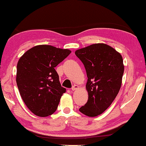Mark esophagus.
<instances>
[{
  "mask_svg": "<svg viewBox=\"0 0 146 146\" xmlns=\"http://www.w3.org/2000/svg\"><path fill=\"white\" fill-rule=\"evenodd\" d=\"M78 88V86L77 85H74L72 87V88H71V90H72V91H75V90H77Z\"/></svg>",
  "mask_w": 146,
  "mask_h": 146,
  "instance_id": "esophagus-1",
  "label": "esophagus"
}]
</instances>
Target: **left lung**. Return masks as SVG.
I'll return each instance as SVG.
<instances>
[{"label": "left lung", "instance_id": "1", "mask_svg": "<svg viewBox=\"0 0 146 146\" xmlns=\"http://www.w3.org/2000/svg\"><path fill=\"white\" fill-rule=\"evenodd\" d=\"M75 53L84 64L88 77V99L79 111L87 116H98L109 107L121 88L123 58L105 43L92 44Z\"/></svg>", "mask_w": 146, "mask_h": 146}]
</instances>
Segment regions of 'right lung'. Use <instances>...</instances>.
I'll return each mask as SVG.
<instances>
[{
  "instance_id": "add662e5",
  "label": "right lung",
  "mask_w": 146,
  "mask_h": 146,
  "mask_svg": "<svg viewBox=\"0 0 146 146\" xmlns=\"http://www.w3.org/2000/svg\"><path fill=\"white\" fill-rule=\"evenodd\" d=\"M71 52L68 48L40 45L21 56L17 65L16 82L21 97L33 114L46 117L56 111L66 89L61 86L54 68Z\"/></svg>"
}]
</instances>
